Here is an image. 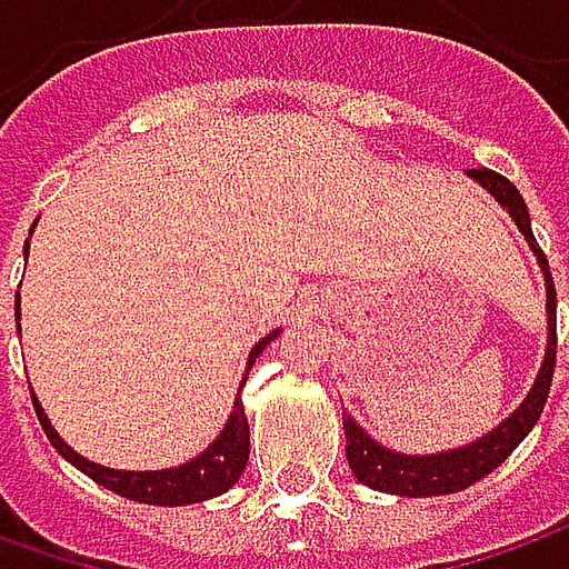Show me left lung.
<instances>
[{"instance_id":"8db88e82","label":"left lung","mask_w":569,"mask_h":569,"mask_svg":"<svg viewBox=\"0 0 569 569\" xmlns=\"http://www.w3.org/2000/svg\"><path fill=\"white\" fill-rule=\"evenodd\" d=\"M469 177L478 180L500 206L513 214V221L526 233L529 247L538 256V266H541L545 284H548V351H545V363L538 370V380L532 392L526 396V402L519 405L503 425L493 427L491 433H485L481 440H475L469 447L437 452V456L392 452V449L380 447L377 440H370L363 433V427L351 421V415H345V452H348L351 471L361 485L373 488V491L402 493V497H437V493L466 491L475 481H481L485 475H491L529 437V430L541 418L548 392H551V377H555V361H558V295H555L548 259L536 243V233L529 224V208L522 202L519 189L503 173L488 170V167H475V170H469Z\"/></svg>"}]
</instances>
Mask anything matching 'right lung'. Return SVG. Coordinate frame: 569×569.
Returning <instances> with one entry per match:
<instances>
[{"label":"right lung","mask_w":569,"mask_h":569,"mask_svg":"<svg viewBox=\"0 0 569 569\" xmlns=\"http://www.w3.org/2000/svg\"><path fill=\"white\" fill-rule=\"evenodd\" d=\"M24 252H28V243H24ZM14 310H18V300H14ZM21 317V310H18ZM278 332L266 336L256 348L250 351V361H247V373H250L256 355L274 339ZM247 382V377H243ZM240 382V389H243ZM33 399V396H31ZM33 411H37V421L43 427V433L50 437V443L56 447V452L62 459H69L76 469H81L88 478H94L98 485L117 491L120 497H129V500H139V503H158V507H183V503H199V500H208V497H218L224 493L230 485L240 481V475L247 469V459H250V425H247V415H243V402L237 396L233 402V411H230L228 425L218 433V440L196 459H189L177 469L164 471H120V469H103L98 462H88L84 456H78L76 449L69 447L59 433L53 430V425L47 421L40 402L33 399Z\"/></svg>","instance_id":"1"}]
</instances>
